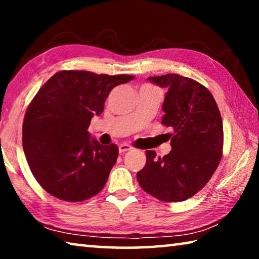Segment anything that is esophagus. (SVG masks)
<instances>
[{
    "mask_svg": "<svg viewBox=\"0 0 259 259\" xmlns=\"http://www.w3.org/2000/svg\"><path fill=\"white\" fill-rule=\"evenodd\" d=\"M133 150V147H131L129 144H121V145L119 146V152L120 153H124L126 151H130Z\"/></svg>",
    "mask_w": 259,
    "mask_h": 259,
    "instance_id": "obj_1",
    "label": "esophagus"
}]
</instances>
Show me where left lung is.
Returning a JSON list of instances; mask_svg holds the SVG:
<instances>
[{
    "instance_id": "obj_1",
    "label": "left lung",
    "mask_w": 259,
    "mask_h": 259,
    "mask_svg": "<svg viewBox=\"0 0 259 259\" xmlns=\"http://www.w3.org/2000/svg\"><path fill=\"white\" fill-rule=\"evenodd\" d=\"M148 80L166 88L162 124L174 135L169 154L157 157L146 151V164L137 174L140 187L164 202L191 198L209 182L222 159L223 121L207 88L192 78L165 74Z\"/></svg>"
}]
</instances>
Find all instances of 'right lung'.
Returning <instances> with one entry per match:
<instances>
[{
    "mask_svg": "<svg viewBox=\"0 0 259 259\" xmlns=\"http://www.w3.org/2000/svg\"><path fill=\"white\" fill-rule=\"evenodd\" d=\"M135 76L60 71L38 90L26 111L23 147L38 184L57 199L81 202L103 190L119 148L88 131L113 88Z\"/></svg>",
    "mask_w": 259,
    "mask_h": 259,
    "instance_id": "add662e5",
    "label": "right lung"
}]
</instances>
